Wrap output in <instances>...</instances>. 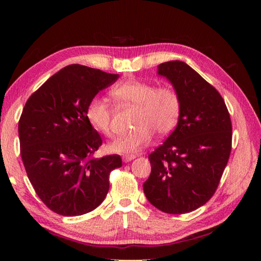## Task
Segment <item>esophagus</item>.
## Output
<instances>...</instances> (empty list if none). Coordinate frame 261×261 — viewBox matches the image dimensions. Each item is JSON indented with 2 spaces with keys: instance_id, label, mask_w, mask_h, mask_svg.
Masks as SVG:
<instances>
[{
  "instance_id": "obj_1",
  "label": "esophagus",
  "mask_w": 261,
  "mask_h": 261,
  "mask_svg": "<svg viewBox=\"0 0 261 261\" xmlns=\"http://www.w3.org/2000/svg\"><path fill=\"white\" fill-rule=\"evenodd\" d=\"M135 158H137L136 154H124V156L122 157L124 163H129V162H131V160H134Z\"/></svg>"
}]
</instances>
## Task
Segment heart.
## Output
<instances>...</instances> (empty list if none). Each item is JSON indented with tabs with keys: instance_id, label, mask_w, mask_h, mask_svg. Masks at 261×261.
I'll list each match as a JSON object with an SVG mask.
<instances>
[{
	"instance_id": "heart-1",
	"label": "heart",
	"mask_w": 261,
	"mask_h": 261,
	"mask_svg": "<svg viewBox=\"0 0 261 261\" xmlns=\"http://www.w3.org/2000/svg\"><path fill=\"white\" fill-rule=\"evenodd\" d=\"M110 94L119 105L136 107L132 121L135 130L116 138L110 145L112 151H139L151 141L154 131L160 136L168 135L179 120L181 99L175 88L170 86L157 87L149 82L130 80L115 85ZM85 115L99 134L112 136V109L105 99L93 97L87 104Z\"/></svg>"
}]
</instances>
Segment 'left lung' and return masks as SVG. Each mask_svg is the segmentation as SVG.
<instances>
[{
  "label": "left lung",
  "mask_w": 261,
  "mask_h": 261,
  "mask_svg": "<svg viewBox=\"0 0 261 261\" xmlns=\"http://www.w3.org/2000/svg\"><path fill=\"white\" fill-rule=\"evenodd\" d=\"M181 99L176 129L149 154L151 173L143 192L154 207L184 214L214 195L231 153L232 124L216 88L184 62L158 66Z\"/></svg>",
  "instance_id": "obj_1"
}]
</instances>
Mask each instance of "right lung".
<instances>
[{
    "label": "right lung",
    "instance_id": "obj_1",
    "mask_svg": "<svg viewBox=\"0 0 261 261\" xmlns=\"http://www.w3.org/2000/svg\"><path fill=\"white\" fill-rule=\"evenodd\" d=\"M119 75L74 64L28 98L19 120L20 153L37 195L53 212L76 216L101 204L119 154L94 158L102 138L87 121L88 102Z\"/></svg>",
    "mask_w": 261,
    "mask_h": 261
}]
</instances>
